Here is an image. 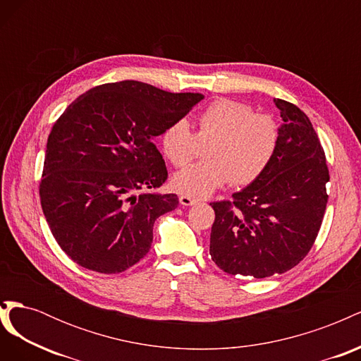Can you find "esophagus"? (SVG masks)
Returning a JSON list of instances; mask_svg holds the SVG:
<instances>
[{
    "label": "esophagus",
    "mask_w": 361,
    "mask_h": 361,
    "mask_svg": "<svg viewBox=\"0 0 361 361\" xmlns=\"http://www.w3.org/2000/svg\"><path fill=\"white\" fill-rule=\"evenodd\" d=\"M179 203H180L182 206H194V204L199 203V200L191 199V197H188V195H180V197H179Z\"/></svg>",
    "instance_id": "esophagus-1"
}]
</instances>
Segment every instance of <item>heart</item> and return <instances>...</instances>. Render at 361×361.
Returning <instances> with one entry per match:
<instances>
[{"instance_id":"heart-1","label":"heart","mask_w":361,"mask_h":361,"mask_svg":"<svg viewBox=\"0 0 361 361\" xmlns=\"http://www.w3.org/2000/svg\"><path fill=\"white\" fill-rule=\"evenodd\" d=\"M280 129L267 114H255L247 104L216 99L197 116L192 134L187 118L174 120L161 135V147L174 167L188 164L199 145H206L203 162L182 169L171 178V188L191 199H204L231 182L244 187L262 176L279 146Z\"/></svg>"}]
</instances>
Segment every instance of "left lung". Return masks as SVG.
<instances>
[{
  "label": "left lung",
  "mask_w": 361,
  "mask_h": 361,
  "mask_svg": "<svg viewBox=\"0 0 361 361\" xmlns=\"http://www.w3.org/2000/svg\"><path fill=\"white\" fill-rule=\"evenodd\" d=\"M274 102L283 123L268 169L232 202L211 203L209 253L232 276L265 279L298 265L318 236L329 202L330 174L309 117L290 102Z\"/></svg>",
  "instance_id": "1"
}]
</instances>
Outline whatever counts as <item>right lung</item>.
<instances>
[{
	"instance_id": "add662e5",
	"label": "right lung",
	"mask_w": 361,
	"mask_h": 361,
	"mask_svg": "<svg viewBox=\"0 0 361 361\" xmlns=\"http://www.w3.org/2000/svg\"><path fill=\"white\" fill-rule=\"evenodd\" d=\"M203 97L126 80L94 87L64 110L48 137L40 203L73 262L116 274L149 253L155 220L179 204L176 194L157 192L167 169L154 138Z\"/></svg>"
}]
</instances>
